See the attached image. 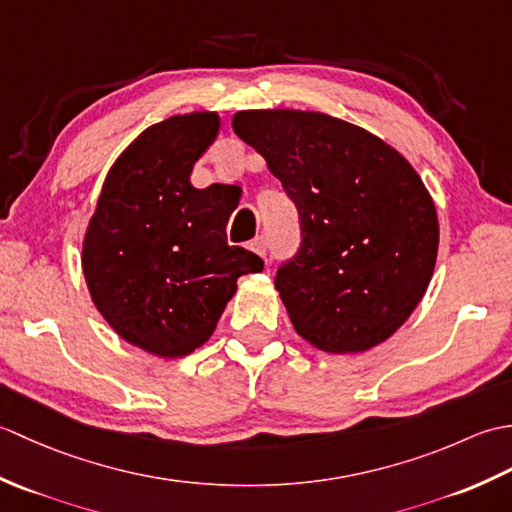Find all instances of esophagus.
<instances>
[{
	"label": "esophagus",
	"instance_id": "1",
	"mask_svg": "<svg viewBox=\"0 0 512 512\" xmlns=\"http://www.w3.org/2000/svg\"><path fill=\"white\" fill-rule=\"evenodd\" d=\"M248 248L253 250V253H257L259 257H266V250H268V244H266V237H255L253 242L248 244Z\"/></svg>",
	"mask_w": 512,
	"mask_h": 512
}]
</instances>
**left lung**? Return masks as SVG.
<instances>
[{"label":"left lung","mask_w":512,"mask_h":512,"mask_svg":"<svg viewBox=\"0 0 512 512\" xmlns=\"http://www.w3.org/2000/svg\"><path fill=\"white\" fill-rule=\"evenodd\" d=\"M233 132L297 204L303 242L275 288L292 328L330 354L387 341L422 301L438 211L418 171L367 129L312 110H242Z\"/></svg>","instance_id":"left-lung-1"}]
</instances>
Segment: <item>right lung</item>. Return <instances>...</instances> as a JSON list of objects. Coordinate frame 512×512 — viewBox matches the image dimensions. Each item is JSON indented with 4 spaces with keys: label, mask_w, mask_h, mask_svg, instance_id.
Returning <instances> with one entry per match:
<instances>
[{
    "label": "right lung",
    "mask_w": 512,
    "mask_h": 512,
    "mask_svg": "<svg viewBox=\"0 0 512 512\" xmlns=\"http://www.w3.org/2000/svg\"><path fill=\"white\" fill-rule=\"evenodd\" d=\"M217 132L220 116L209 110L147 127L107 171L83 235L96 310L123 341L160 358L189 356L209 341L237 279L264 268L226 242L237 191L191 184Z\"/></svg>",
    "instance_id": "add662e5"
}]
</instances>
